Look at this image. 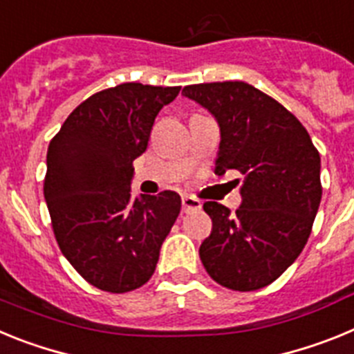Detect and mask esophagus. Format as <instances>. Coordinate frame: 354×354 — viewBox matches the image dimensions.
Instances as JSON below:
<instances>
[{
  "mask_svg": "<svg viewBox=\"0 0 354 354\" xmlns=\"http://www.w3.org/2000/svg\"><path fill=\"white\" fill-rule=\"evenodd\" d=\"M202 207V202L198 198H193V196H183V211L184 212H193L198 211Z\"/></svg>",
  "mask_w": 354,
  "mask_h": 354,
  "instance_id": "obj_1",
  "label": "esophagus"
}]
</instances>
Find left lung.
<instances>
[{
  "instance_id": "obj_1",
  "label": "left lung",
  "mask_w": 354,
  "mask_h": 354,
  "mask_svg": "<svg viewBox=\"0 0 354 354\" xmlns=\"http://www.w3.org/2000/svg\"><path fill=\"white\" fill-rule=\"evenodd\" d=\"M183 93L218 120L216 174L245 177L236 214L204 204L212 232L200 245V261L227 289H262L298 259L312 232L323 196L317 149L289 109L245 81L189 84Z\"/></svg>"
}]
</instances>
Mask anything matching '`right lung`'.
<instances>
[{
	"instance_id": "right-lung-1",
	"label": "right lung",
	"mask_w": 354,
	"mask_h": 354,
	"mask_svg": "<svg viewBox=\"0 0 354 354\" xmlns=\"http://www.w3.org/2000/svg\"><path fill=\"white\" fill-rule=\"evenodd\" d=\"M179 90L122 83L93 93L49 143L44 196L53 232L72 268L97 289L129 292L149 282L179 216L175 192L131 196L133 161Z\"/></svg>"
}]
</instances>
